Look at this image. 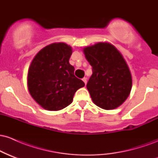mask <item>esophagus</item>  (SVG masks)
<instances>
[{
	"mask_svg": "<svg viewBox=\"0 0 158 158\" xmlns=\"http://www.w3.org/2000/svg\"><path fill=\"white\" fill-rule=\"evenodd\" d=\"M82 81H84L85 85L87 84V78H86V77H84V78H83V79H82Z\"/></svg>",
	"mask_w": 158,
	"mask_h": 158,
	"instance_id": "1",
	"label": "esophagus"
}]
</instances>
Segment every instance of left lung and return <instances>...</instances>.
<instances>
[{
    "label": "left lung",
    "instance_id": "8db88e82",
    "mask_svg": "<svg viewBox=\"0 0 158 158\" xmlns=\"http://www.w3.org/2000/svg\"><path fill=\"white\" fill-rule=\"evenodd\" d=\"M83 52L93 68L87 84L93 102L105 110L118 108L130 95L132 88L131 71L122 53L108 42L85 47Z\"/></svg>",
    "mask_w": 158,
    "mask_h": 158
}]
</instances>
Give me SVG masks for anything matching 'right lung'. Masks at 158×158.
<instances>
[{"label": "right lung", "mask_w": 158, "mask_h": 158, "mask_svg": "<svg viewBox=\"0 0 158 158\" xmlns=\"http://www.w3.org/2000/svg\"><path fill=\"white\" fill-rule=\"evenodd\" d=\"M72 48L63 42L44 47L33 58L27 73V87L31 97L48 110H59L73 102L76 91L85 86L74 76L69 63Z\"/></svg>", "instance_id": "obj_1"}]
</instances>
